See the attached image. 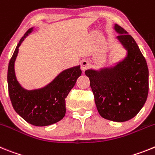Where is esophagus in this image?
Returning a JSON list of instances; mask_svg holds the SVG:
<instances>
[{"label": "esophagus", "instance_id": "1", "mask_svg": "<svg viewBox=\"0 0 155 155\" xmlns=\"http://www.w3.org/2000/svg\"><path fill=\"white\" fill-rule=\"evenodd\" d=\"M89 65H90V63H89V61L87 60H83L81 61V69L83 71H85L88 68Z\"/></svg>", "mask_w": 155, "mask_h": 155}]
</instances>
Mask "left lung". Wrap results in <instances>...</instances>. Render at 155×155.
I'll use <instances>...</instances> for the list:
<instances>
[{
    "mask_svg": "<svg viewBox=\"0 0 155 155\" xmlns=\"http://www.w3.org/2000/svg\"><path fill=\"white\" fill-rule=\"evenodd\" d=\"M117 40L126 51L124 58L110 67L87 69L97 109L101 116L126 122L138 114L147 98L149 72L144 57L132 36L115 24Z\"/></svg>",
    "mask_w": 155,
    "mask_h": 155,
    "instance_id": "obj_1",
    "label": "left lung"
}]
</instances>
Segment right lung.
Returning <instances> with one entry per match:
<instances>
[{"label":"right lung","mask_w":155,"mask_h":155,"mask_svg":"<svg viewBox=\"0 0 155 155\" xmlns=\"http://www.w3.org/2000/svg\"><path fill=\"white\" fill-rule=\"evenodd\" d=\"M30 28L21 38L11 58L8 69V85L11 101L15 111L29 124L50 126L59 122L65 115V98L81 76L80 65L63 70L45 87L26 90L17 80L15 62L18 48L29 33Z\"/></svg>","instance_id":"obj_1"}]
</instances>
